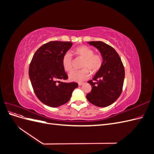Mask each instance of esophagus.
Wrapping results in <instances>:
<instances>
[{
	"instance_id": "esophagus-1",
	"label": "esophagus",
	"mask_w": 154,
	"mask_h": 154,
	"mask_svg": "<svg viewBox=\"0 0 154 154\" xmlns=\"http://www.w3.org/2000/svg\"><path fill=\"white\" fill-rule=\"evenodd\" d=\"M83 84V83H82V82H79V83H78V85H79V86H81V85H82Z\"/></svg>"
}]
</instances>
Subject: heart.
<instances>
[{"mask_svg":"<svg viewBox=\"0 0 154 154\" xmlns=\"http://www.w3.org/2000/svg\"><path fill=\"white\" fill-rule=\"evenodd\" d=\"M77 57L83 59L81 70L72 71L69 74V80L75 82H83L89 78L90 72L95 74L98 72L103 63V58L100 54H94V51L86 45H82L73 51ZM62 66L65 71L70 72L72 69V58L71 55L67 53L62 59Z\"/></svg>","mask_w":154,"mask_h":154,"instance_id":"b5f03b06","label":"heart"}]
</instances>
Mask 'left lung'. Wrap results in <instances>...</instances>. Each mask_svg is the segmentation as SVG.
Returning a JSON list of instances; mask_svg holds the SVG:
<instances>
[{"instance_id":"left-lung-1","label":"left lung","mask_w":154,"mask_h":154,"mask_svg":"<svg viewBox=\"0 0 154 154\" xmlns=\"http://www.w3.org/2000/svg\"><path fill=\"white\" fill-rule=\"evenodd\" d=\"M88 44L96 48L103 58V63L98 72L88 82L92 89L87 99L92 104L105 107L112 104L122 92L125 69L116 50L103 42L92 41Z\"/></svg>"}]
</instances>
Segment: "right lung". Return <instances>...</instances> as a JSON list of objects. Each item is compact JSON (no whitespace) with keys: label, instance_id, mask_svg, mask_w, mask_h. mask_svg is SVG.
<instances>
[{"label":"right lung","instance_id":"obj_1","mask_svg":"<svg viewBox=\"0 0 154 154\" xmlns=\"http://www.w3.org/2000/svg\"><path fill=\"white\" fill-rule=\"evenodd\" d=\"M71 42L51 41L37 50L29 68V76L34 92L45 105L58 107L67 103L77 83H66L68 76L62 59L71 48Z\"/></svg>","mask_w":154,"mask_h":154}]
</instances>
